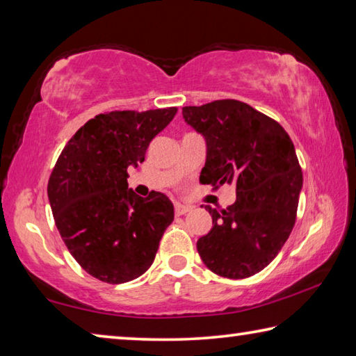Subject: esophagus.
Segmentation results:
<instances>
[{"instance_id":"1","label":"esophagus","mask_w":356,"mask_h":356,"mask_svg":"<svg viewBox=\"0 0 356 356\" xmlns=\"http://www.w3.org/2000/svg\"><path fill=\"white\" fill-rule=\"evenodd\" d=\"M190 206H185V204H180V202H176L174 204V212H176V215H185L186 212H190Z\"/></svg>"}]
</instances>
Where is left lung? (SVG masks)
<instances>
[{"instance_id":"left-lung-1","label":"left lung","mask_w":356,"mask_h":356,"mask_svg":"<svg viewBox=\"0 0 356 356\" xmlns=\"http://www.w3.org/2000/svg\"><path fill=\"white\" fill-rule=\"evenodd\" d=\"M185 122L206 138L201 184H234L232 206H206L213 226L197 252L213 273L231 280L264 270L295 225L303 174L287 131L243 102L226 99L182 108Z\"/></svg>"}]
</instances>
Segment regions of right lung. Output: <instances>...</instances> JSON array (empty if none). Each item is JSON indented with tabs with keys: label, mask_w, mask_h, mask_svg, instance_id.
I'll return each instance as SVG.
<instances>
[{
	"label": "right lung",
	"mask_w": 356,
	"mask_h": 356,
	"mask_svg": "<svg viewBox=\"0 0 356 356\" xmlns=\"http://www.w3.org/2000/svg\"><path fill=\"white\" fill-rule=\"evenodd\" d=\"M176 113L172 106L99 114L70 138L51 171L47 191L58 231L81 268L108 284L146 272L174 220L168 196H138L127 171L143 163Z\"/></svg>",
	"instance_id": "obj_1"
}]
</instances>
